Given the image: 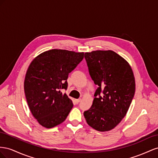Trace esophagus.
<instances>
[{"instance_id": "34e87169", "label": "esophagus", "mask_w": 158, "mask_h": 158, "mask_svg": "<svg viewBox=\"0 0 158 158\" xmlns=\"http://www.w3.org/2000/svg\"><path fill=\"white\" fill-rule=\"evenodd\" d=\"M75 102L77 103V104H78V103L81 101V98H79V99H75Z\"/></svg>"}]
</instances>
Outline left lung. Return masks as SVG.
I'll list each match as a JSON object with an SVG mask.
<instances>
[{
    "label": "left lung",
    "instance_id": "left-lung-1",
    "mask_svg": "<svg viewBox=\"0 0 158 158\" xmlns=\"http://www.w3.org/2000/svg\"><path fill=\"white\" fill-rule=\"evenodd\" d=\"M85 58L98 87L84 116L93 128L109 131L120 123L131 104L136 86L133 71L123 57L111 50L87 52Z\"/></svg>",
    "mask_w": 158,
    "mask_h": 158
}]
</instances>
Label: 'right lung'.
<instances>
[{
  "label": "right lung",
  "instance_id": "obj_1",
  "mask_svg": "<svg viewBox=\"0 0 158 158\" xmlns=\"http://www.w3.org/2000/svg\"><path fill=\"white\" fill-rule=\"evenodd\" d=\"M83 57V52L54 49L31 62L25 77L24 93L31 114L42 127H56L68 116L73 105L61 90L67 89L69 73Z\"/></svg>",
  "mask_w": 158,
  "mask_h": 158
}]
</instances>
